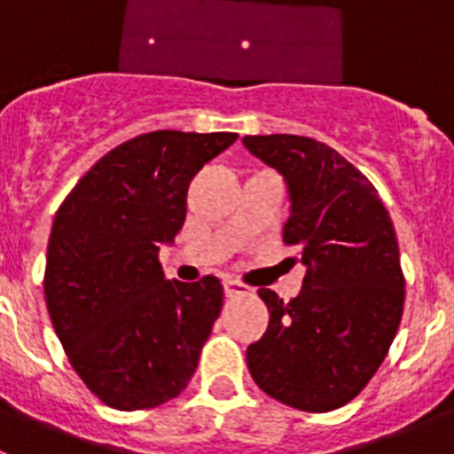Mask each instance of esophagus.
Listing matches in <instances>:
<instances>
[{"label": "esophagus", "mask_w": 454, "mask_h": 454, "mask_svg": "<svg viewBox=\"0 0 454 454\" xmlns=\"http://www.w3.org/2000/svg\"><path fill=\"white\" fill-rule=\"evenodd\" d=\"M252 288L246 284L236 282V279H224V295L227 298H236V295H250Z\"/></svg>", "instance_id": "34e87169"}]
</instances>
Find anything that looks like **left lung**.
I'll use <instances>...</instances> for the list:
<instances>
[{
    "label": "left lung",
    "instance_id": "obj_1",
    "mask_svg": "<svg viewBox=\"0 0 454 454\" xmlns=\"http://www.w3.org/2000/svg\"><path fill=\"white\" fill-rule=\"evenodd\" d=\"M247 152L284 177V243L307 272L298 298H259L270 311L247 368L270 398L332 411L359 395L391 348L404 304L395 230L375 186L330 145L307 136H246Z\"/></svg>",
    "mask_w": 454,
    "mask_h": 454
}]
</instances>
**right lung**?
<instances>
[{
	"label": "right lung",
	"mask_w": 454,
	"mask_h": 454,
	"mask_svg": "<svg viewBox=\"0 0 454 454\" xmlns=\"http://www.w3.org/2000/svg\"><path fill=\"white\" fill-rule=\"evenodd\" d=\"M239 138L150 131L104 154L56 211L45 266L54 332L104 404L136 411L179 395L223 309L218 277L166 279L159 250L186 220L192 177Z\"/></svg>",
	"instance_id": "1"
}]
</instances>
